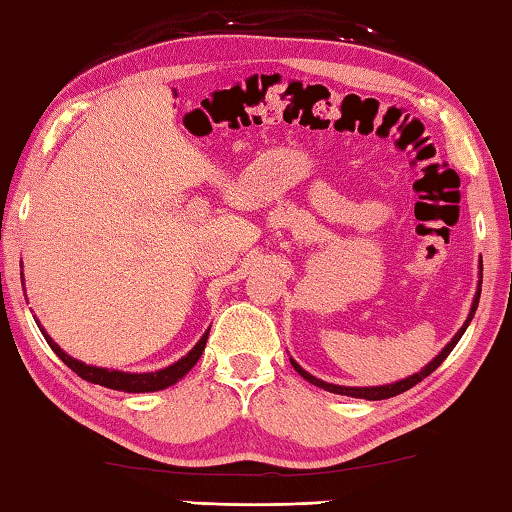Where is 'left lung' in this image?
<instances>
[{
  "label": "left lung",
  "mask_w": 512,
  "mask_h": 512,
  "mask_svg": "<svg viewBox=\"0 0 512 512\" xmlns=\"http://www.w3.org/2000/svg\"><path fill=\"white\" fill-rule=\"evenodd\" d=\"M481 273H483V266H481ZM479 298H481V282H479V289H476V296H474V302H472V309H470V316H467V320L463 323V327L458 329V332L454 334V339L449 341L443 350H440V354L433 361H429L427 366H424L420 372H415V375H411V377H406V379H400V381H395V384H386V386H363V388H359V386H339V384H327V381H323V379H316L314 375H309L307 370H302L296 361L291 359V366L296 368V372L298 375H302L305 377L309 384H314V386H318V388H323V391H329V393H336V395H348V397H361V400H388V397H395V395H400V393H404V391H409V388H413L415 384H418V381H422L424 377H429L433 370H436L440 363H443L447 357H449V352H452L454 348H456V343L461 341V336L465 334V329H467V325H470V320L474 318V311H476V307H479Z\"/></svg>",
  "instance_id": "left-lung-1"
}]
</instances>
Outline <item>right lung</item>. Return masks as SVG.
I'll return each instance as SVG.
<instances>
[{"instance_id": "right-lung-1", "label": "right lung", "mask_w": 512, "mask_h": 512, "mask_svg": "<svg viewBox=\"0 0 512 512\" xmlns=\"http://www.w3.org/2000/svg\"><path fill=\"white\" fill-rule=\"evenodd\" d=\"M22 287H24V277H22ZM38 327H40L42 336H45V341L49 343V348L58 354V359L63 361L67 368H72L81 379L90 381V384H99V386L112 388V391H124V393H153V391H162V388L173 386L176 381L183 379L187 372L196 366V361L201 359V354L205 350L207 336H210V329H207V332L201 336V341H198L183 359H178L176 363H171V366H167V368L155 370V372H124V370H108V368H99V366H88V363L69 357V354L60 348L54 339H51L45 329H42L40 323H38Z\"/></svg>"}]
</instances>
